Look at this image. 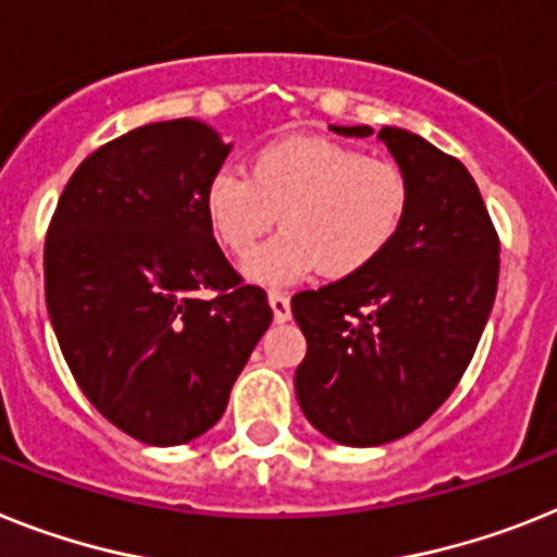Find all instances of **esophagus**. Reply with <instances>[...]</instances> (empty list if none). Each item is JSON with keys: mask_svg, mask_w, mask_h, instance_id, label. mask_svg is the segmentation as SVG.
Here are the masks:
<instances>
[{"mask_svg": "<svg viewBox=\"0 0 557 557\" xmlns=\"http://www.w3.org/2000/svg\"><path fill=\"white\" fill-rule=\"evenodd\" d=\"M270 310H273V319L282 324V321H289V298L284 293H270L268 296Z\"/></svg>", "mask_w": 557, "mask_h": 557, "instance_id": "34e87169", "label": "esophagus"}]
</instances>
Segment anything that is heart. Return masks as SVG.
<instances>
[{"label": "heart", "instance_id": "heart-1", "mask_svg": "<svg viewBox=\"0 0 557 557\" xmlns=\"http://www.w3.org/2000/svg\"><path fill=\"white\" fill-rule=\"evenodd\" d=\"M410 207V185L393 159L367 156L327 136H287L256 150L250 173L215 170L205 215L224 250L245 256L282 222V233L245 259V275L268 287L301 282L319 268L356 275L393 245Z\"/></svg>", "mask_w": 557, "mask_h": 557}]
</instances>
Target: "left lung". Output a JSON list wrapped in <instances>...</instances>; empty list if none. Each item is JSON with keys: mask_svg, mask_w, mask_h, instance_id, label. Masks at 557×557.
Instances as JSON below:
<instances>
[{"mask_svg": "<svg viewBox=\"0 0 557 557\" xmlns=\"http://www.w3.org/2000/svg\"><path fill=\"white\" fill-rule=\"evenodd\" d=\"M330 131L364 139L372 127ZM379 139L410 185L398 236L361 273L293 296L307 338L296 398L344 447L404 438L447 401L498 289V233L470 170L401 127Z\"/></svg>", "mask_w": 557, "mask_h": 557, "instance_id": "left-lung-1", "label": "left lung"}]
</instances>
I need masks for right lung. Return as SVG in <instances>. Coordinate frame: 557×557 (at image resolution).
<instances>
[{
    "instance_id": "1",
    "label": "right lung",
    "mask_w": 557,
    "mask_h": 557,
    "mask_svg": "<svg viewBox=\"0 0 557 557\" xmlns=\"http://www.w3.org/2000/svg\"><path fill=\"white\" fill-rule=\"evenodd\" d=\"M199 119L153 122L76 168L45 238V301L87 401L153 447L199 438L273 321L205 215L230 153Z\"/></svg>"
}]
</instances>
